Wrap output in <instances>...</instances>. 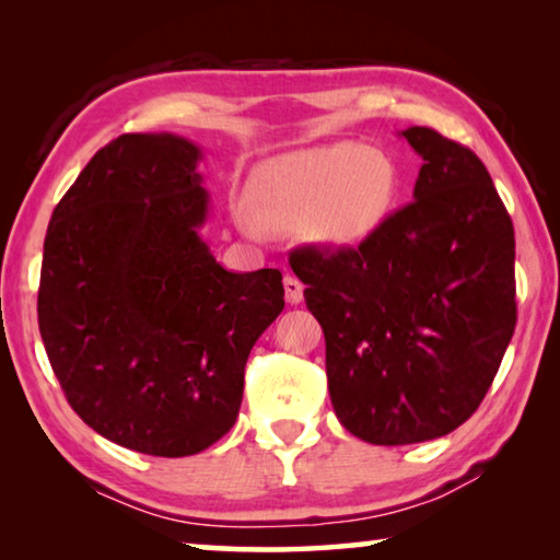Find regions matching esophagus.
Listing matches in <instances>:
<instances>
[{"instance_id":"34e87169","label":"esophagus","mask_w":560,"mask_h":560,"mask_svg":"<svg viewBox=\"0 0 560 560\" xmlns=\"http://www.w3.org/2000/svg\"><path fill=\"white\" fill-rule=\"evenodd\" d=\"M283 291H287L289 303H301L303 301V283L296 277L283 279Z\"/></svg>"}]
</instances>
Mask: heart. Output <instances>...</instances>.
Masks as SVG:
<instances>
[{"instance_id": "obj_1", "label": "heart", "mask_w": 560, "mask_h": 560, "mask_svg": "<svg viewBox=\"0 0 560 560\" xmlns=\"http://www.w3.org/2000/svg\"><path fill=\"white\" fill-rule=\"evenodd\" d=\"M397 175L390 160L363 143L299 150L261 167L257 177L259 214L240 207V224L249 234L303 230L314 224L320 240L355 244L373 234L390 212Z\"/></svg>"}]
</instances>
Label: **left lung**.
<instances>
[{
    "label": "left lung",
    "mask_w": 560,
    "mask_h": 560,
    "mask_svg": "<svg viewBox=\"0 0 560 560\" xmlns=\"http://www.w3.org/2000/svg\"><path fill=\"white\" fill-rule=\"evenodd\" d=\"M402 138L422 158L415 200L358 246L289 257L340 424L385 447L467 422L516 328L514 224L485 163L432 128Z\"/></svg>",
    "instance_id": "8db88e82"
}]
</instances>
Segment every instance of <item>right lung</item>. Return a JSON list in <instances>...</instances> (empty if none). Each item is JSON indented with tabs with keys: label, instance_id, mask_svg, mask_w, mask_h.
Here are the masks:
<instances>
[{
	"label": "right lung",
	"instance_id": "1",
	"mask_svg": "<svg viewBox=\"0 0 560 560\" xmlns=\"http://www.w3.org/2000/svg\"><path fill=\"white\" fill-rule=\"evenodd\" d=\"M200 148L126 132L51 214L39 330L73 412L120 447L187 457L240 415L244 365L283 308L279 269L226 271L197 230Z\"/></svg>",
	"mask_w": 560,
	"mask_h": 560
}]
</instances>
